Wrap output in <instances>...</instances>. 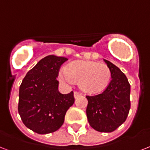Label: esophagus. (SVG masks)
Listing matches in <instances>:
<instances>
[{
    "mask_svg": "<svg viewBox=\"0 0 150 150\" xmlns=\"http://www.w3.org/2000/svg\"><path fill=\"white\" fill-rule=\"evenodd\" d=\"M81 95V92H78V91H74V98H77L78 96H80Z\"/></svg>",
    "mask_w": 150,
    "mask_h": 150,
    "instance_id": "esophagus-1",
    "label": "esophagus"
}]
</instances>
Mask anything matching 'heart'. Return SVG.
<instances>
[{"mask_svg":"<svg viewBox=\"0 0 150 150\" xmlns=\"http://www.w3.org/2000/svg\"><path fill=\"white\" fill-rule=\"evenodd\" d=\"M59 79L67 83L79 81L80 88L85 92L98 93L109 85L111 71L107 65L90 61H76L63 68L59 74Z\"/></svg>","mask_w":150,"mask_h":150,"instance_id":"1","label":"heart"}]
</instances>
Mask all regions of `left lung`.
Listing matches in <instances>:
<instances>
[{"mask_svg": "<svg viewBox=\"0 0 150 150\" xmlns=\"http://www.w3.org/2000/svg\"><path fill=\"white\" fill-rule=\"evenodd\" d=\"M111 71V81L103 92L86 96L90 126L100 132H112L125 122L131 108V86L120 69L104 59Z\"/></svg>", "mask_w": 150, "mask_h": 150, "instance_id": "8db88e82", "label": "left lung"}]
</instances>
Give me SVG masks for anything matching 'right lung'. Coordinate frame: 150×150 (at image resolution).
Returning a JSON list of instances; mask_svg holds the SVG:
<instances>
[{
	"mask_svg": "<svg viewBox=\"0 0 150 150\" xmlns=\"http://www.w3.org/2000/svg\"><path fill=\"white\" fill-rule=\"evenodd\" d=\"M68 59L47 55L28 72L19 87L18 111L23 124L38 134L52 133L63 125L74 103V92L58 90L60 67Z\"/></svg>",
	"mask_w": 150,
	"mask_h": 150,
	"instance_id": "right-lung-1",
	"label": "right lung"
}]
</instances>
